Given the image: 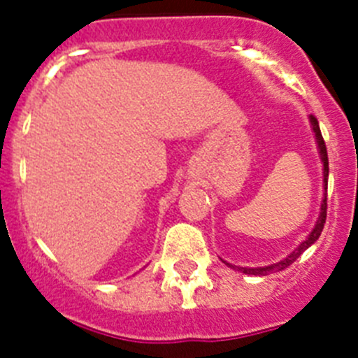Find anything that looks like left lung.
I'll use <instances>...</instances> for the list:
<instances>
[{
  "label": "left lung",
  "mask_w": 358,
  "mask_h": 358,
  "mask_svg": "<svg viewBox=\"0 0 358 358\" xmlns=\"http://www.w3.org/2000/svg\"><path fill=\"white\" fill-rule=\"evenodd\" d=\"M310 123H312V129H314V132H315V140H317V145H319V154H321L322 176H324V188H328V152H327V145H324V140H322L321 129H319V122H317V118H315L314 115L310 116ZM327 210H328V202H327V195H324V199H322V202H321V215H319V220H317V224H315L314 231L310 233L308 238H306L305 242H303L301 245L296 249V251L290 252V255L287 256L285 260H281V262H278V264H273V265H267V267H256V268L236 267V265H229L227 262H224V264H227L229 267L236 268V271H240V273L255 274V276H267V274H273V273H278V271H283V268H287L289 265H292L294 262H296L297 258H299V256H301L303 252H305L306 249H308L310 245H312V243H314L315 240L319 238L322 227H324V222H327Z\"/></svg>",
  "instance_id": "left-lung-1"
}]
</instances>
